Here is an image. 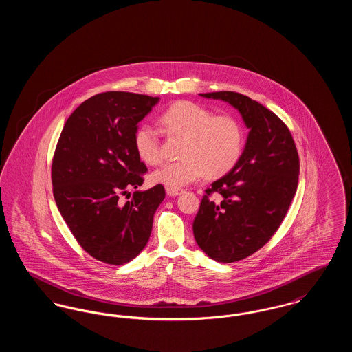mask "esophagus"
Instances as JSON below:
<instances>
[{
    "instance_id": "1",
    "label": "esophagus",
    "mask_w": 352,
    "mask_h": 352,
    "mask_svg": "<svg viewBox=\"0 0 352 352\" xmlns=\"http://www.w3.org/2000/svg\"><path fill=\"white\" fill-rule=\"evenodd\" d=\"M166 192H168V197H177L179 194L184 192L182 188H175V187H166Z\"/></svg>"
}]
</instances>
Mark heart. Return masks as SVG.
<instances>
[{"label":"heart","mask_w":352,"mask_h":352,"mask_svg":"<svg viewBox=\"0 0 352 352\" xmlns=\"http://www.w3.org/2000/svg\"><path fill=\"white\" fill-rule=\"evenodd\" d=\"M160 124L168 135H182V160L157 168L151 178L155 184L182 187L192 184L207 173L221 177L240 161L244 151V131L231 115H212L211 111L192 101H177L160 116ZM134 151L146 165L162 161L161 141L157 131L141 124L133 134Z\"/></svg>","instance_id":"obj_1"}]
</instances>
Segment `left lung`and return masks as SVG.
<instances>
[{
  "label": "left lung",
  "instance_id": "1",
  "mask_svg": "<svg viewBox=\"0 0 352 352\" xmlns=\"http://www.w3.org/2000/svg\"><path fill=\"white\" fill-rule=\"evenodd\" d=\"M201 96L230 102L250 128L240 161L206 190L192 224L201 251L234 263L264 247L281 226L298 186V151L284 121L260 102L232 91Z\"/></svg>",
  "mask_w": 352,
  "mask_h": 352
}]
</instances>
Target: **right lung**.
I'll list each match as a JSON object with an SVG mask.
<instances>
[{
	"label": "right lung",
	"instance_id": "obj_1",
	"mask_svg": "<svg viewBox=\"0 0 352 352\" xmlns=\"http://www.w3.org/2000/svg\"><path fill=\"white\" fill-rule=\"evenodd\" d=\"M160 98L132 92H102L82 102L67 118L52 158L51 181L58 210L84 251L111 265H124L149 240L153 217L165 199L134 151L137 124Z\"/></svg>",
	"mask_w": 352,
	"mask_h": 352
}]
</instances>
